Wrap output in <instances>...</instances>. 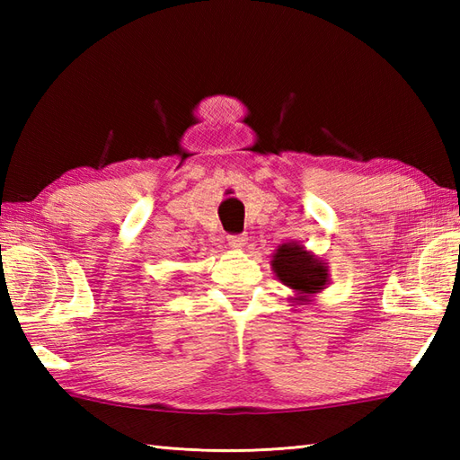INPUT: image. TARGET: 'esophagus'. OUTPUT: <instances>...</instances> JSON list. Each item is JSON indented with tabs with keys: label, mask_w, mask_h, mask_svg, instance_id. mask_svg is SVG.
<instances>
[{
	"label": "esophagus",
	"mask_w": 460,
	"mask_h": 460,
	"mask_svg": "<svg viewBox=\"0 0 460 460\" xmlns=\"http://www.w3.org/2000/svg\"><path fill=\"white\" fill-rule=\"evenodd\" d=\"M229 247L231 249H243V247H245L247 245V235H229Z\"/></svg>",
	"instance_id": "1"
}]
</instances>
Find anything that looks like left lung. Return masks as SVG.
<instances>
[{
	"mask_svg": "<svg viewBox=\"0 0 460 460\" xmlns=\"http://www.w3.org/2000/svg\"><path fill=\"white\" fill-rule=\"evenodd\" d=\"M272 270L282 285L296 292L298 302H308L328 285V267L296 243H285L272 255Z\"/></svg>",
	"mask_w": 460,
	"mask_h": 460,
	"instance_id": "obj_1",
	"label": "left lung"
}]
</instances>
